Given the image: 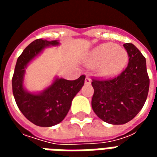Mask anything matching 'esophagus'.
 <instances>
[{
	"mask_svg": "<svg viewBox=\"0 0 157 157\" xmlns=\"http://www.w3.org/2000/svg\"><path fill=\"white\" fill-rule=\"evenodd\" d=\"M91 81H92V80H91V78H90L89 76H86V80H85V83L86 84H90V83H91Z\"/></svg>",
	"mask_w": 157,
	"mask_h": 157,
	"instance_id": "esophagus-1",
	"label": "esophagus"
}]
</instances>
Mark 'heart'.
<instances>
[{
  "mask_svg": "<svg viewBox=\"0 0 157 157\" xmlns=\"http://www.w3.org/2000/svg\"><path fill=\"white\" fill-rule=\"evenodd\" d=\"M128 60V52L113 43H105L97 46L86 59L88 66L97 67L101 76H113L121 72Z\"/></svg>",
  "mask_w": 157,
  "mask_h": 157,
  "instance_id": "1",
  "label": "heart"
}]
</instances>
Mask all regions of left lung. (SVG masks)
I'll list each match as a JSON object with an SVG mask.
<instances>
[{"instance_id":"left-lung-1","label":"left lung","mask_w":157,"mask_h":157,"mask_svg":"<svg viewBox=\"0 0 157 157\" xmlns=\"http://www.w3.org/2000/svg\"><path fill=\"white\" fill-rule=\"evenodd\" d=\"M124 47L128 55L127 68L110 80H92V107L97 116L110 124H124L137 115L145 104L150 79L146 60L133 44Z\"/></svg>"}]
</instances>
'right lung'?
I'll return each mask as SVG.
<instances>
[{
  "instance_id": "obj_1",
  "label": "right lung",
  "mask_w": 157,
  "mask_h": 157,
  "mask_svg": "<svg viewBox=\"0 0 157 157\" xmlns=\"http://www.w3.org/2000/svg\"><path fill=\"white\" fill-rule=\"evenodd\" d=\"M59 40L39 39L32 42L17 60L12 77V92L22 114L35 125L51 127L59 124L67 115L75 96L84 85L85 75L75 81L56 75L49 86L39 92H29L24 85L26 69L45 48L59 46Z\"/></svg>"
}]
</instances>
